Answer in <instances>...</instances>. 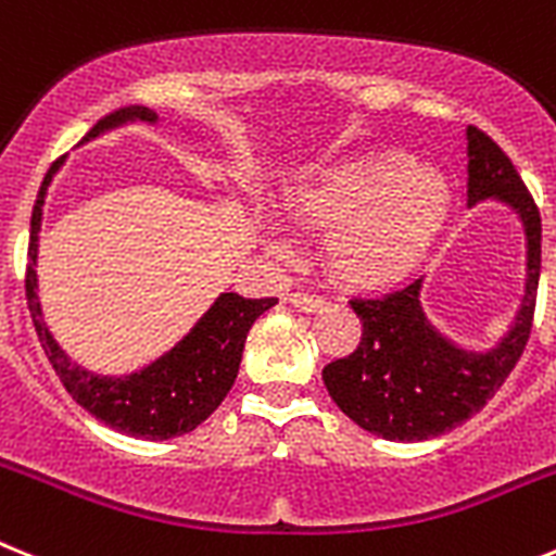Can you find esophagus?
I'll return each instance as SVG.
<instances>
[{"label":"esophagus","mask_w":556,"mask_h":556,"mask_svg":"<svg viewBox=\"0 0 556 556\" xmlns=\"http://www.w3.org/2000/svg\"><path fill=\"white\" fill-rule=\"evenodd\" d=\"M289 303L301 312H317L324 309L326 301L320 295H315V292H292V295H289Z\"/></svg>","instance_id":"34e87169"}]
</instances>
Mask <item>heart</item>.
Segmentation results:
<instances>
[{
    "mask_svg": "<svg viewBox=\"0 0 556 556\" xmlns=\"http://www.w3.org/2000/svg\"><path fill=\"white\" fill-rule=\"evenodd\" d=\"M283 213L324 230L320 255L337 281L374 289L425 258L447 222L450 188L405 151H368L301 174L283 193ZM269 244L283 247L275 227Z\"/></svg>",
    "mask_w": 556,
    "mask_h": 556,
    "instance_id": "1",
    "label": "heart"
}]
</instances>
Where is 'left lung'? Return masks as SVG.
Wrapping results in <instances>:
<instances>
[{
  "instance_id": "8db88e82",
  "label": "left lung",
  "mask_w": 556,
  "mask_h": 556,
  "mask_svg": "<svg viewBox=\"0 0 556 556\" xmlns=\"http://www.w3.org/2000/svg\"><path fill=\"white\" fill-rule=\"evenodd\" d=\"M467 205L497 199L523 222L520 309L495 349L467 351L441 337L421 312L425 275L386 295L354 298L351 309L363 337L349 357L326 365L324 382L351 421L388 441L435 439L464 425L495 396L529 343L540 281V211L504 149L476 126L467 129Z\"/></svg>"
}]
</instances>
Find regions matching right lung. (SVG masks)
Segmentation results:
<instances>
[{
    "mask_svg": "<svg viewBox=\"0 0 556 556\" xmlns=\"http://www.w3.org/2000/svg\"><path fill=\"white\" fill-rule=\"evenodd\" d=\"M135 121L156 123L160 117L149 106H123L94 123L80 142ZM61 163L64 160H55L47 170L45 182H41L36 205H33L30 247H27L25 292L41 349L64 382L66 393L94 419H101L103 425L115 427L126 435L151 441L191 433L193 427L202 425L222 405V400L239 377L247 331L255 324V317L273 309L278 298H241L236 292H222L211 309L199 317V324L168 354L146 365L142 371L126 374V377H101V374L80 368L78 363L66 357L45 326L39 303V278H36L41 207H45L47 188H50Z\"/></svg>",
    "mask_w": 556,
    "mask_h": 556,
    "instance_id": "right-lung-1",
    "label": "right lung"
}]
</instances>
